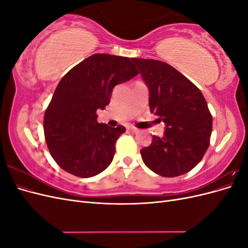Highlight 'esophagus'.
<instances>
[{
    "label": "esophagus",
    "mask_w": 248,
    "mask_h": 248,
    "mask_svg": "<svg viewBox=\"0 0 248 248\" xmlns=\"http://www.w3.org/2000/svg\"><path fill=\"white\" fill-rule=\"evenodd\" d=\"M127 130H128L129 132H132V133H136V132H138L139 131V129L138 128H136V127H128V128H127Z\"/></svg>",
    "instance_id": "esophagus-1"
}]
</instances>
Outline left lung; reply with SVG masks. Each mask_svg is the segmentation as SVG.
<instances>
[{
  "label": "left lung",
  "instance_id": "8db88e82",
  "mask_svg": "<svg viewBox=\"0 0 248 248\" xmlns=\"http://www.w3.org/2000/svg\"><path fill=\"white\" fill-rule=\"evenodd\" d=\"M149 88V107L166 124L162 138L140 150L146 166L162 177L191 170L210 145L212 115L200 89L174 67L157 60L133 58Z\"/></svg>",
  "mask_w": 248,
  "mask_h": 248
}]
</instances>
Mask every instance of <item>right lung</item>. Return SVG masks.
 Here are the masks:
<instances>
[{"instance_id":"add662e5","label":"right lung","mask_w":248,"mask_h":248,"mask_svg":"<svg viewBox=\"0 0 248 248\" xmlns=\"http://www.w3.org/2000/svg\"><path fill=\"white\" fill-rule=\"evenodd\" d=\"M138 74L129 58L95 54L62 78L43 120L47 148L60 168L90 178L109 166L116 141L126 129L98 123L96 111L106 108L115 86Z\"/></svg>"}]
</instances>
